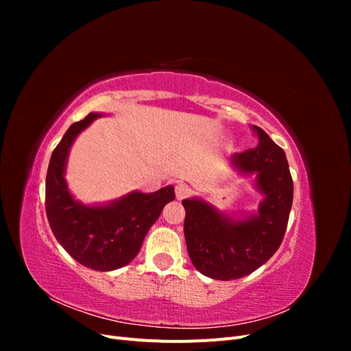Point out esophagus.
Returning a JSON list of instances; mask_svg holds the SVG:
<instances>
[{
  "mask_svg": "<svg viewBox=\"0 0 351 351\" xmlns=\"http://www.w3.org/2000/svg\"><path fill=\"white\" fill-rule=\"evenodd\" d=\"M190 192H192V190H190V187L187 184H184V183H178L176 186V197L178 200L187 197L190 195Z\"/></svg>",
  "mask_w": 351,
  "mask_h": 351,
  "instance_id": "1",
  "label": "esophagus"
}]
</instances>
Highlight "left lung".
Returning a JSON list of instances; mask_svg holds the SVG:
<instances>
[{"mask_svg":"<svg viewBox=\"0 0 351 351\" xmlns=\"http://www.w3.org/2000/svg\"><path fill=\"white\" fill-rule=\"evenodd\" d=\"M258 146L230 158L239 176H253L262 195L258 210L228 215L202 197L183 200L184 237L195 268L212 280L230 281L256 271L278 250L293 204V180L281 147L252 125Z\"/></svg>","mask_w":351,"mask_h":351,"instance_id":"1","label":"left lung"}]
</instances>
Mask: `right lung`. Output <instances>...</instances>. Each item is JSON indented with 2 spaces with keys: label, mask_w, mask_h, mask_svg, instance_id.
<instances>
[{
  "label": "right lung",
  "mask_w": 351,
  "mask_h": 351,
  "mask_svg": "<svg viewBox=\"0 0 351 351\" xmlns=\"http://www.w3.org/2000/svg\"><path fill=\"white\" fill-rule=\"evenodd\" d=\"M102 115L90 112L69 127L51 155L45 183L47 217L56 239L74 261L101 272L130 263L164 206L176 197L173 186L154 193L133 190L107 204L93 205L71 195L66 180L70 149L76 137Z\"/></svg>",
  "instance_id": "add662e5"
}]
</instances>
